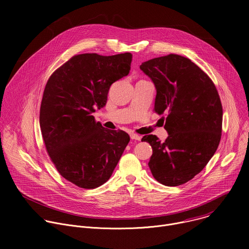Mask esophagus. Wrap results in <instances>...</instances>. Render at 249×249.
<instances>
[{
	"instance_id": "obj_1",
	"label": "esophagus",
	"mask_w": 249,
	"mask_h": 249,
	"mask_svg": "<svg viewBox=\"0 0 249 249\" xmlns=\"http://www.w3.org/2000/svg\"><path fill=\"white\" fill-rule=\"evenodd\" d=\"M130 138L132 140H137V141H141V139H142V137L140 135H137V134H134V133L130 134Z\"/></svg>"
}]
</instances>
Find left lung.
Returning a JSON list of instances; mask_svg holds the SVG:
<instances>
[{"instance_id": "1", "label": "left lung", "mask_w": 249, "mask_h": 249, "mask_svg": "<svg viewBox=\"0 0 249 249\" xmlns=\"http://www.w3.org/2000/svg\"><path fill=\"white\" fill-rule=\"evenodd\" d=\"M140 69L157 89L154 110L166 114L168 137L147 135L153 148L149 167L165 186L191 180L216 153L222 136L223 107L209 76L190 59L169 54L142 63ZM164 120V117H162Z\"/></svg>"}]
</instances>
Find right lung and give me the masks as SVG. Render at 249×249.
<instances>
[{"mask_svg": "<svg viewBox=\"0 0 249 249\" xmlns=\"http://www.w3.org/2000/svg\"><path fill=\"white\" fill-rule=\"evenodd\" d=\"M131 62V53L75 55L45 86L39 123L46 151L58 172L81 188L107 181L130 141L91 114L106 104L110 86L129 74Z\"/></svg>", "mask_w": 249, "mask_h": 249, "instance_id": "right-lung-1", "label": "right lung"}]
</instances>
